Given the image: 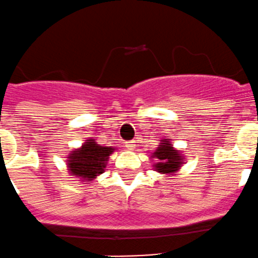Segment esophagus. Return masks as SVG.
Instances as JSON below:
<instances>
[{"mask_svg":"<svg viewBox=\"0 0 258 258\" xmlns=\"http://www.w3.org/2000/svg\"><path fill=\"white\" fill-rule=\"evenodd\" d=\"M135 146H136V142H135L134 140H132V141H128V142H126V147H128L130 150H132V148H134Z\"/></svg>","mask_w":258,"mask_h":258,"instance_id":"obj_1","label":"esophagus"}]
</instances>
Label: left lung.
Instances as JSON below:
<instances>
[{"label": "left lung", "mask_w": 258, "mask_h": 258, "mask_svg": "<svg viewBox=\"0 0 258 258\" xmlns=\"http://www.w3.org/2000/svg\"><path fill=\"white\" fill-rule=\"evenodd\" d=\"M152 157L157 158L158 162L155 163L156 171L160 173H167L172 175L178 171L182 166V156L177 150L172 147L171 142L165 141L157 148Z\"/></svg>", "instance_id": "8db88e82"}]
</instances>
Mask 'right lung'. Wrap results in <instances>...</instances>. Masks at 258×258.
I'll list each match as a JSON object with an SVG mask.
<instances>
[{
  "instance_id": "right-lung-1",
  "label": "right lung",
  "mask_w": 258,
  "mask_h": 258,
  "mask_svg": "<svg viewBox=\"0 0 258 258\" xmlns=\"http://www.w3.org/2000/svg\"><path fill=\"white\" fill-rule=\"evenodd\" d=\"M112 147L100 146L95 140L88 139L81 148L70 152L69 167L70 173L86 181H92L96 176L101 175L107 165L108 156L113 152Z\"/></svg>"
}]
</instances>
